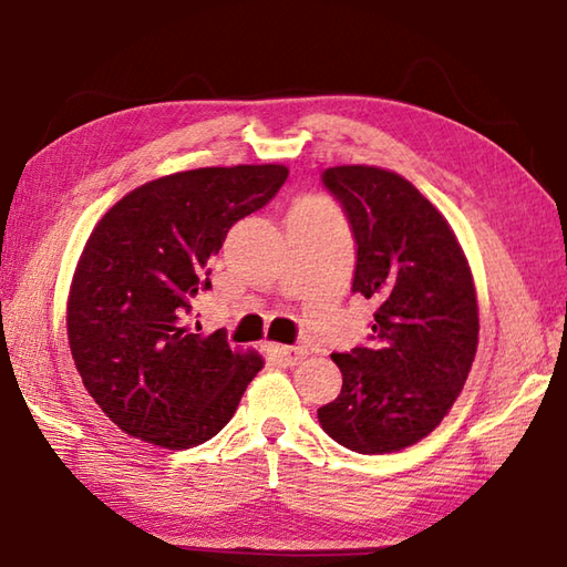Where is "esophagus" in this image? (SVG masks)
<instances>
[{
	"mask_svg": "<svg viewBox=\"0 0 567 567\" xmlns=\"http://www.w3.org/2000/svg\"><path fill=\"white\" fill-rule=\"evenodd\" d=\"M272 353L277 360H280V363L290 365V368L297 365L299 360H305V355H307L305 348H292V346H272Z\"/></svg>",
	"mask_w": 567,
	"mask_h": 567,
	"instance_id": "34e87169",
	"label": "esophagus"
}]
</instances>
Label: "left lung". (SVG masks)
I'll use <instances>...</instances> for the list:
<instances>
[{
    "label": "left lung",
    "instance_id": "left-lung-1",
    "mask_svg": "<svg viewBox=\"0 0 567 567\" xmlns=\"http://www.w3.org/2000/svg\"><path fill=\"white\" fill-rule=\"evenodd\" d=\"M321 183L355 238L353 292L378 309L368 346L331 355L343 388L319 424L355 453L402 451L441 424L473 368V272L443 214L402 175L339 165Z\"/></svg>",
    "mask_w": 567,
    "mask_h": 567
}]
</instances>
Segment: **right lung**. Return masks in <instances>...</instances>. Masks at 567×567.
<instances>
[{
    "mask_svg": "<svg viewBox=\"0 0 567 567\" xmlns=\"http://www.w3.org/2000/svg\"><path fill=\"white\" fill-rule=\"evenodd\" d=\"M285 165L199 167L128 192L84 246L68 341L90 396L134 439L183 451L216 436L262 358L189 329L228 228L285 185ZM199 331V329H197Z\"/></svg>",
    "mask_w": 567,
    "mask_h": 567,
    "instance_id": "add662e5",
    "label": "right lung"
}]
</instances>
